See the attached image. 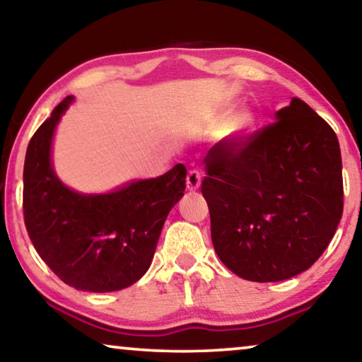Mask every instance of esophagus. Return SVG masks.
<instances>
[{"label": "esophagus", "instance_id": "1", "mask_svg": "<svg viewBox=\"0 0 362 362\" xmlns=\"http://www.w3.org/2000/svg\"><path fill=\"white\" fill-rule=\"evenodd\" d=\"M202 185V174L197 169H192L187 175V188L188 190H197Z\"/></svg>", "mask_w": 362, "mask_h": 362}]
</instances>
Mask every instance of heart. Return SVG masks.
<instances>
[{
    "instance_id": "obj_1",
    "label": "heart",
    "mask_w": 362,
    "mask_h": 362,
    "mask_svg": "<svg viewBox=\"0 0 362 362\" xmlns=\"http://www.w3.org/2000/svg\"><path fill=\"white\" fill-rule=\"evenodd\" d=\"M251 125H253V119H251L250 114H246V112L238 114V116L235 117L230 124V134L233 136L243 135L245 132L250 130Z\"/></svg>"
}]
</instances>
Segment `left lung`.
I'll use <instances>...</instances> for the list:
<instances>
[{
  "instance_id": "left-lung-1",
  "label": "left lung",
  "mask_w": 362,
  "mask_h": 362,
  "mask_svg": "<svg viewBox=\"0 0 362 362\" xmlns=\"http://www.w3.org/2000/svg\"><path fill=\"white\" fill-rule=\"evenodd\" d=\"M275 122L206 154L202 193L219 259L251 282L301 274L324 253L343 214L334 129L293 98Z\"/></svg>"
}]
</instances>
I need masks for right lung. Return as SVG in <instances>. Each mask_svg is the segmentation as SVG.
Instances as JSON below:
<instances>
[{"label":"right lung","mask_w":362,"mask_h":362,"mask_svg":"<svg viewBox=\"0 0 362 362\" xmlns=\"http://www.w3.org/2000/svg\"><path fill=\"white\" fill-rule=\"evenodd\" d=\"M62 100L30 139L24 164V221L33 246L62 282L77 290L116 291L143 277L164 221L185 192L187 169L177 164L158 179L107 194H80L51 168V139Z\"/></svg>","instance_id":"add662e5"}]
</instances>
